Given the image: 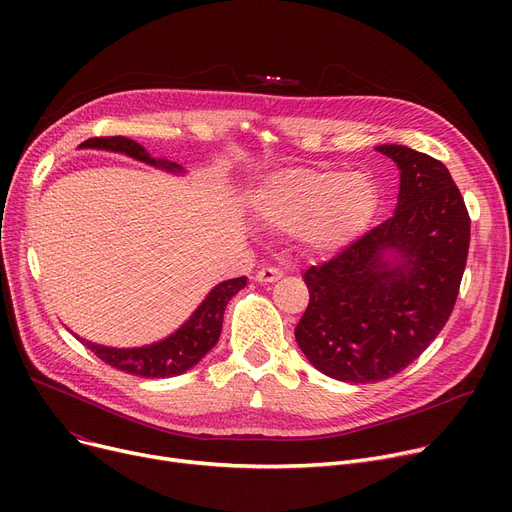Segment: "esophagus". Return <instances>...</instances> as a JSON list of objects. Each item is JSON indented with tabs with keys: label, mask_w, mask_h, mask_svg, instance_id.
Wrapping results in <instances>:
<instances>
[{
	"label": "esophagus",
	"mask_w": 512,
	"mask_h": 512,
	"mask_svg": "<svg viewBox=\"0 0 512 512\" xmlns=\"http://www.w3.org/2000/svg\"><path fill=\"white\" fill-rule=\"evenodd\" d=\"M282 278V272L278 270V267H261V270L257 272V276H255V280L257 282H276V280H280Z\"/></svg>",
	"instance_id": "34e87169"
}]
</instances>
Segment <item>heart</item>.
<instances>
[{
  "instance_id": "1",
  "label": "heart",
  "mask_w": 512,
  "mask_h": 512,
  "mask_svg": "<svg viewBox=\"0 0 512 512\" xmlns=\"http://www.w3.org/2000/svg\"><path fill=\"white\" fill-rule=\"evenodd\" d=\"M375 188L363 174L332 168L284 170L259 188L257 211L282 230H299L319 253H336L365 230L375 211Z\"/></svg>"
}]
</instances>
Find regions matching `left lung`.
I'll list each match as a JSON object with an SVG mask.
<instances>
[{"label":"left lung","instance_id":"left-lung-1","mask_svg":"<svg viewBox=\"0 0 512 512\" xmlns=\"http://www.w3.org/2000/svg\"><path fill=\"white\" fill-rule=\"evenodd\" d=\"M400 170L392 218L305 272L309 305L294 336L315 369L373 384L411 365L454 309L471 220L442 161L405 145L375 147Z\"/></svg>","mask_w":512,"mask_h":512}]
</instances>
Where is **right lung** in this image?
<instances>
[{
    "mask_svg": "<svg viewBox=\"0 0 512 512\" xmlns=\"http://www.w3.org/2000/svg\"><path fill=\"white\" fill-rule=\"evenodd\" d=\"M80 147L126 153L134 159L145 161V164L159 166L170 172L182 170L178 164H174V161L153 159L137 141L126 139V137H95L85 141ZM245 286H247L245 276L218 284L207 294V299L199 305V309L191 317H188V321L180 330H176L166 340L149 344V346L112 348V346L85 342L78 336L76 338L80 342H85V346L91 348L101 361L120 371L141 375V378H172V375H180L191 367H195L211 351L213 344L220 338L228 301Z\"/></svg>",
    "mask_w": 512,
    "mask_h": 512,
    "instance_id": "right-lung-1",
    "label": "right lung"
}]
</instances>
